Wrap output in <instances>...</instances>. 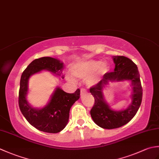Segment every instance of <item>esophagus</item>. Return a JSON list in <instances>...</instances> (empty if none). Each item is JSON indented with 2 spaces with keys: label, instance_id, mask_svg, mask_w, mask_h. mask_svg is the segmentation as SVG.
Wrapping results in <instances>:
<instances>
[{
  "label": "esophagus",
  "instance_id": "obj_1",
  "mask_svg": "<svg viewBox=\"0 0 159 159\" xmlns=\"http://www.w3.org/2000/svg\"><path fill=\"white\" fill-rule=\"evenodd\" d=\"M86 89H84V88H81L80 89V94H81V95H83V94H85V93H86Z\"/></svg>",
  "mask_w": 159,
  "mask_h": 159
}]
</instances>
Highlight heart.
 I'll return each mask as SVG.
<instances>
[{
    "mask_svg": "<svg viewBox=\"0 0 159 159\" xmlns=\"http://www.w3.org/2000/svg\"><path fill=\"white\" fill-rule=\"evenodd\" d=\"M105 63L95 60H89L76 63L72 66V73L74 76L80 79L89 77L87 83L92 85L96 83L98 79L107 72Z\"/></svg>",
    "mask_w": 159,
    "mask_h": 159,
    "instance_id": "obj_1",
    "label": "heart"
}]
</instances>
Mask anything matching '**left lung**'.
Instances as JSON below:
<instances>
[{"label":"left lung","mask_w":159,"mask_h":159,"mask_svg":"<svg viewBox=\"0 0 159 159\" xmlns=\"http://www.w3.org/2000/svg\"><path fill=\"white\" fill-rule=\"evenodd\" d=\"M116 64L113 72H107L103 79L89 89L95 102L90 111L91 116L98 126L106 129L120 128L133 119L142 100L143 90L137 66L133 61L124 56L113 57ZM130 80L132 82V102L126 110L120 111L111 110L103 96V89L109 81Z\"/></svg>","instance_id":"1"}]
</instances>
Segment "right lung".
<instances>
[{
	"label": "right lung",
	"mask_w": 159,
	"mask_h": 159,
	"mask_svg": "<svg viewBox=\"0 0 159 159\" xmlns=\"http://www.w3.org/2000/svg\"><path fill=\"white\" fill-rule=\"evenodd\" d=\"M63 68V63L59 60L43 57L33 61L22 74L18 95L20 109L29 124L40 131L57 133L66 127L69 120L70 108L80 98V89L68 93L57 87L45 107L35 109L29 105L26 98L29 79L33 74L43 70H48L63 79L61 76Z\"/></svg>",
	"instance_id": "add662e5"
}]
</instances>
